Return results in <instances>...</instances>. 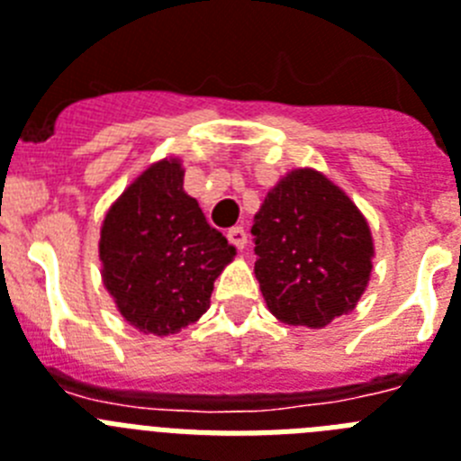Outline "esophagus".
Returning <instances> with one entry per match:
<instances>
[{
    "instance_id": "1",
    "label": "esophagus",
    "mask_w": 461,
    "mask_h": 461,
    "mask_svg": "<svg viewBox=\"0 0 461 461\" xmlns=\"http://www.w3.org/2000/svg\"><path fill=\"white\" fill-rule=\"evenodd\" d=\"M228 240H230V244H235L238 249H244V247H247V233H244V228L240 226L228 230Z\"/></svg>"
}]
</instances>
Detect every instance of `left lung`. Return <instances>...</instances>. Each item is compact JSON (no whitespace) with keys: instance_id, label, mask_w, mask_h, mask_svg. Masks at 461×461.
<instances>
[{"instance_id":"obj_1","label":"left lung","mask_w":461,"mask_h":461,"mask_svg":"<svg viewBox=\"0 0 461 461\" xmlns=\"http://www.w3.org/2000/svg\"><path fill=\"white\" fill-rule=\"evenodd\" d=\"M251 235L260 293L281 323L319 330L356 309L372 275V230L323 173L295 168L281 177Z\"/></svg>"}]
</instances>
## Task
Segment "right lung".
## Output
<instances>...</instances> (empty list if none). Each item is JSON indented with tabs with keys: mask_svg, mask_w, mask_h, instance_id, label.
Here are the masks:
<instances>
[{
	"mask_svg": "<svg viewBox=\"0 0 461 461\" xmlns=\"http://www.w3.org/2000/svg\"><path fill=\"white\" fill-rule=\"evenodd\" d=\"M233 256V244L185 191L180 158L142 170L101 226L104 286L126 323L148 335H175L201 319Z\"/></svg>",
	"mask_w": 461,
	"mask_h": 461,
	"instance_id": "1",
	"label": "right lung"
}]
</instances>
